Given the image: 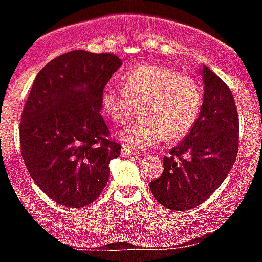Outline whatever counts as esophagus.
I'll return each instance as SVG.
<instances>
[{
    "label": "esophagus",
    "mask_w": 262,
    "mask_h": 262,
    "mask_svg": "<svg viewBox=\"0 0 262 262\" xmlns=\"http://www.w3.org/2000/svg\"><path fill=\"white\" fill-rule=\"evenodd\" d=\"M121 156H124V157H129V156H136V155H134V152H132L129 148L124 146L123 149H121Z\"/></svg>",
    "instance_id": "34e87169"
}]
</instances>
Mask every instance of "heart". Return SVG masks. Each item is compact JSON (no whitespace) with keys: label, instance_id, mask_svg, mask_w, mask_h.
<instances>
[{"label":"heart","instance_id":"heart-1","mask_svg":"<svg viewBox=\"0 0 262 262\" xmlns=\"http://www.w3.org/2000/svg\"><path fill=\"white\" fill-rule=\"evenodd\" d=\"M124 87L104 90L101 105L115 124H123L142 106L143 119L119 133L126 148L147 149L163 139L175 142L196 123L202 107L199 86L192 78L160 64H143L123 76Z\"/></svg>","mask_w":262,"mask_h":262}]
</instances>
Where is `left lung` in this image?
Segmentation results:
<instances>
[{
  "instance_id": "obj_1",
  "label": "left lung",
  "mask_w": 262,
  "mask_h": 262,
  "mask_svg": "<svg viewBox=\"0 0 262 262\" xmlns=\"http://www.w3.org/2000/svg\"><path fill=\"white\" fill-rule=\"evenodd\" d=\"M200 73L204 96L196 123L163 158V172L149 187L158 203L172 210L198 207L215 191L238 152V114L233 95L207 66Z\"/></svg>"
}]
</instances>
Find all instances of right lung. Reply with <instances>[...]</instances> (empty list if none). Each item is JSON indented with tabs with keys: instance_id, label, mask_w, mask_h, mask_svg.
<instances>
[{
	"instance_id": "1",
	"label": "right lung",
	"mask_w": 262,
	"mask_h": 262,
	"mask_svg": "<svg viewBox=\"0 0 262 262\" xmlns=\"http://www.w3.org/2000/svg\"><path fill=\"white\" fill-rule=\"evenodd\" d=\"M121 60L72 50L36 75L20 124L21 155L35 184L68 208L89 205L109 180L121 146L107 139L100 112L105 86Z\"/></svg>"
}]
</instances>
